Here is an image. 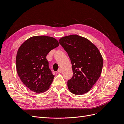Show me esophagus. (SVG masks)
Wrapping results in <instances>:
<instances>
[{"label":"esophagus","mask_w":124,"mask_h":124,"mask_svg":"<svg viewBox=\"0 0 124 124\" xmlns=\"http://www.w3.org/2000/svg\"><path fill=\"white\" fill-rule=\"evenodd\" d=\"M62 70L61 69H59L58 70V73H62Z\"/></svg>","instance_id":"obj_1"}]
</instances>
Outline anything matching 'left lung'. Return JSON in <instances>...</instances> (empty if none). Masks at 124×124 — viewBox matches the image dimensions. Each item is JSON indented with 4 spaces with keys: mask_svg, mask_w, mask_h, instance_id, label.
Wrapping results in <instances>:
<instances>
[{
    "mask_svg": "<svg viewBox=\"0 0 124 124\" xmlns=\"http://www.w3.org/2000/svg\"><path fill=\"white\" fill-rule=\"evenodd\" d=\"M59 43L72 64L73 76L67 82L70 92L77 95L88 92L102 71L103 59L99 51L88 39L77 35L63 37Z\"/></svg>",
    "mask_w": 124,
    "mask_h": 124,
    "instance_id": "left-lung-1",
    "label": "left lung"
}]
</instances>
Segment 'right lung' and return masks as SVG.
Masks as SVG:
<instances>
[{"label":"right lung","instance_id":"add662e5","mask_svg":"<svg viewBox=\"0 0 124 124\" xmlns=\"http://www.w3.org/2000/svg\"><path fill=\"white\" fill-rule=\"evenodd\" d=\"M58 46V41L53 37L37 36L25 41L18 48L17 72L23 84L31 91L40 93L49 88L55 76L46 57Z\"/></svg>","mask_w":124,"mask_h":124}]
</instances>
